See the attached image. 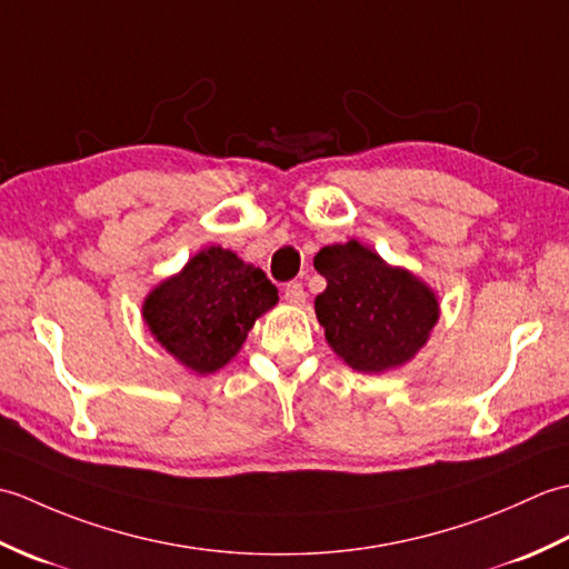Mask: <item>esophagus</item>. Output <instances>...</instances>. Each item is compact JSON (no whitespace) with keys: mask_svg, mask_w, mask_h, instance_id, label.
Instances as JSON below:
<instances>
[{"mask_svg":"<svg viewBox=\"0 0 569 569\" xmlns=\"http://www.w3.org/2000/svg\"><path fill=\"white\" fill-rule=\"evenodd\" d=\"M283 298H286L288 303H291V306H303V303H306L303 283H298V281L286 283V288H283Z\"/></svg>","mask_w":569,"mask_h":569,"instance_id":"esophagus-1","label":"esophagus"}]
</instances>
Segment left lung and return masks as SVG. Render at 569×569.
Returning <instances> with one entry per match:
<instances>
[{
    "mask_svg": "<svg viewBox=\"0 0 569 569\" xmlns=\"http://www.w3.org/2000/svg\"><path fill=\"white\" fill-rule=\"evenodd\" d=\"M316 269L328 288L316 298V316L337 357L365 373L408 365L440 318L438 296L418 276L389 266L369 247H322Z\"/></svg>",
    "mask_w": 569,
    "mask_h": 569,
    "instance_id": "8db88e82",
    "label": "left lung"
}]
</instances>
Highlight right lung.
Segmentation results:
<instances>
[{"label": "right lung", "instance_id": "obj_1", "mask_svg": "<svg viewBox=\"0 0 569 569\" xmlns=\"http://www.w3.org/2000/svg\"><path fill=\"white\" fill-rule=\"evenodd\" d=\"M276 303V286L261 269L208 247L156 286L141 312L156 342L204 377L237 357L253 322Z\"/></svg>", "mask_w": 569, "mask_h": 569}]
</instances>
